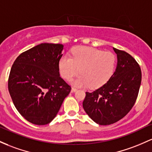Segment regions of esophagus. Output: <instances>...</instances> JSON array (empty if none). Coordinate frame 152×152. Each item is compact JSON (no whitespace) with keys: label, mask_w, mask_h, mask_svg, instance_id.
<instances>
[{"label":"esophagus","mask_w":152,"mask_h":152,"mask_svg":"<svg viewBox=\"0 0 152 152\" xmlns=\"http://www.w3.org/2000/svg\"><path fill=\"white\" fill-rule=\"evenodd\" d=\"M76 90H77V89H76V88H75V87H72V89H71V92H72V93L75 92V91H76Z\"/></svg>","instance_id":"34e87169"}]
</instances>
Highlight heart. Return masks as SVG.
I'll use <instances>...</instances> for the list:
<instances>
[{"label":"heart","mask_w":152,"mask_h":152,"mask_svg":"<svg viewBox=\"0 0 152 152\" xmlns=\"http://www.w3.org/2000/svg\"><path fill=\"white\" fill-rule=\"evenodd\" d=\"M116 66V57L110 51L89 47L73 50L72 58L63 56L59 61V69L65 79H70L79 72L81 76L73 80L76 86L96 89L105 84L112 77Z\"/></svg>","instance_id":"heart-1"}]
</instances>
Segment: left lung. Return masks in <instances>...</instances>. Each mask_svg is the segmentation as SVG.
Returning a JSON list of instances; mask_svg holds the SVG:
<instances>
[{
    "label": "left lung",
    "mask_w": 152,
    "mask_h": 152,
    "mask_svg": "<svg viewBox=\"0 0 152 152\" xmlns=\"http://www.w3.org/2000/svg\"><path fill=\"white\" fill-rule=\"evenodd\" d=\"M118 57L116 70L105 84L86 92L83 107L95 123L113 124L124 118L136 102L141 82L139 64L130 54L113 48Z\"/></svg>",
    "instance_id": "obj_1"
}]
</instances>
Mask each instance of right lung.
Here are the masks:
<instances>
[{
    "mask_svg": "<svg viewBox=\"0 0 152 152\" xmlns=\"http://www.w3.org/2000/svg\"><path fill=\"white\" fill-rule=\"evenodd\" d=\"M61 44L42 43L15 60L8 87L16 110L26 121L39 126L55 118L71 87L60 76Z\"/></svg>",
    "mask_w": 152,
    "mask_h": 152,
    "instance_id": "1",
    "label": "right lung"
}]
</instances>
